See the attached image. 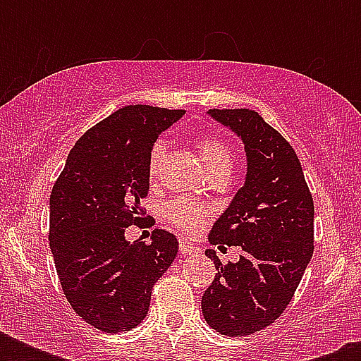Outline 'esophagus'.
Wrapping results in <instances>:
<instances>
[{"instance_id":"34e87169","label":"esophagus","mask_w":361,"mask_h":361,"mask_svg":"<svg viewBox=\"0 0 361 361\" xmlns=\"http://www.w3.org/2000/svg\"><path fill=\"white\" fill-rule=\"evenodd\" d=\"M180 252L181 255H192V252H197V247L192 245L191 241L180 240Z\"/></svg>"}]
</instances>
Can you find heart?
<instances>
[{
  "label": "heart",
  "mask_w": 361,
  "mask_h": 361,
  "mask_svg": "<svg viewBox=\"0 0 361 361\" xmlns=\"http://www.w3.org/2000/svg\"><path fill=\"white\" fill-rule=\"evenodd\" d=\"M198 147H200V157H202L206 169L214 174H231L234 166V152L219 136H198ZM164 144L161 140L155 142L147 155V176L149 180H155L161 172L164 161ZM163 214L166 221L181 232L192 234L204 225V221L208 219V209L204 204L192 198L180 197L164 204Z\"/></svg>",
  "instance_id": "obj_1"
}]
</instances>
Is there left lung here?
<instances>
[{"label":"left lung","mask_w":361,"mask_h":361,"mask_svg":"<svg viewBox=\"0 0 361 361\" xmlns=\"http://www.w3.org/2000/svg\"><path fill=\"white\" fill-rule=\"evenodd\" d=\"M209 114L241 136L247 180L209 232L214 245H240L241 255L223 264L214 249L206 251L217 274L204 292L202 313L223 336H249L283 314L313 257V195L296 152L258 112Z\"/></svg>","instance_id":"8db88e82"}]
</instances>
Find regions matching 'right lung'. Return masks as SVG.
Segmentation results:
<instances>
[{
    "instance_id": "add662e5",
    "label": "right lung",
    "mask_w": 361,
    "mask_h": 361,
    "mask_svg": "<svg viewBox=\"0 0 361 361\" xmlns=\"http://www.w3.org/2000/svg\"><path fill=\"white\" fill-rule=\"evenodd\" d=\"M185 110L123 106L76 140L50 195L48 240L67 302L106 334L144 320L152 288L170 268L178 240L163 228L152 243L125 240L127 226L149 217L147 155L157 135Z\"/></svg>"
}]
</instances>
